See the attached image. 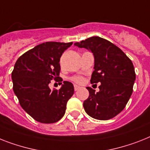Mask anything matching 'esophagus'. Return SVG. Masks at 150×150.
Listing matches in <instances>:
<instances>
[{
  "mask_svg": "<svg viewBox=\"0 0 150 150\" xmlns=\"http://www.w3.org/2000/svg\"><path fill=\"white\" fill-rule=\"evenodd\" d=\"M80 89V86H77V85H74V90L75 91H77V90H79Z\"/></svg>",
  "mask_w": 150,
  "mask_h": 150,
  "instance_id": "1",
  "label": "esophagus"
}]
</instances>
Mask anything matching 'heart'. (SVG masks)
I'll return each mask as SVG.
<instances>
[{
	"label": "heart",
	"mask_w": 150,
	"mask_h": 150,
	"mask_svg": "<svg viewBox=\"0 0 150 150\" xmlns=\"http://www.w3.org/2000/svg\"><path fill=\"white\" fill-rule=\"evenodd\" d=\"M72 80L76 83H82L83 82V79L81 76H74L72 78Z\"/></svg>",
	"instance_id": "heart-1"
}]
</instances>
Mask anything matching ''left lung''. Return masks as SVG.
I'll use <instances>...</instances> for the list:
<instances>
[{"label": "left lung", "instance_id": "left-lung-1", "mask_svg": "<svg viewBox=\"0 0 150 150\" xmlns=\"http://www.w3.org/2000/svg\"><path fill=\"white\" fill-rule=\"evenodd\" d=\"M74 45L90 50L94 56V70L90 83H101L100 91L86 87L89 97L83 102L86 112L93 118L106 120L125 108L133 93L136 74L131 60L109 40L92 37Z\"/></svg>", "mask_w": 150, "mask_h": 150}]
</instances>
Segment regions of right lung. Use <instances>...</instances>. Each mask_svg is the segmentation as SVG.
I'll return each mask as SVG.
<instances>
[{"label": "right lung", "mask_w": 150, "mask_h": 150, "mask_svg": "<svg viewBox=\"0 0 150 150\" xmlns=\"http://www.w3.org/2000/svg\"><path fill=\"white\" fill-rule=\"evenodd\" d=\"M73 44L46 42L21 55L11 74L13 92L20 105L28 114L41 123H54L64 117L67 103L73 96L72 83L64 81L60 90L49 87L54 79L62 84L60 59Z\"/></svg>", "instance_id": "obj_1"}]
</instances>
